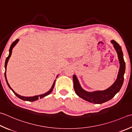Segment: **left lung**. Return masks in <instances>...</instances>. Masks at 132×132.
<instances>
[{
  "mask_svg": "<svg viewBox=\"0 0 132 132\" xmlns=\"http://www.w3.org/2000/svg\"><path fill=\"white\" fill-rule=\"evenodd\" d=\"M115 50L118 54V60L120 62V69L117 79L109 88L102 91H95L88 92L82 88L76 75L73 77L74 89L75 92L81 98L87 101L97 104H101L110 100L120 91L123 82V75L125 71V62L123 57V53L121 46L115 40H111Z\"/></svg>",
  "mask_w": 132,
  "mask_h": 132,
  "instance_id": "left-lung-1",
  "label": "left lung"
}]
</instances>
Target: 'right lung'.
<instances>
[{"label": "right lung", "mask_w": 132, "mask_h": 132, "mask_svg": "<svg viewBox=\"0 0 132 132\" xmlns=\"http://www.w3.org/2000/svg\"><path fill=\"white\" fill-rule=\"evenodd\" d=\"M19 39H17L16 40H15L14 42H13L11 46H10V50H9V56H7L6 59V62H5V73H4V76H5V78H6V82L7 84L8 85V86H9V87H10V89H11L12 91L13 92V93L16 95V96L19 98L20 99H21L23 101H36L38 100L39 98H43L45 97L46 96H47V95H48V94H50L51 92H52L53 90L54 89V85H55V80L54 81V83L53 84V86L52 87H51V88L50 89V90H49L48 92H47V93H46L45 94H41V95H35V96H33V97H24V96H22V95H20L19 94H18L17 93H16L14 90H13V89L11 88V87H10L9 84L8 83V81H7V78H6V69H7V63H8V61H9V59L10 58V56H11V54H12V48H14V46L16 45V43L18 42V41H19ZM57 76V77H58Z\"/></svg>", "instance_id": "1"}]
</instances>
